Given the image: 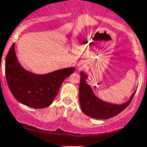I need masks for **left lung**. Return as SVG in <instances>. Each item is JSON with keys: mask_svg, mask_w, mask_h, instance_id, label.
<instances>
[{"mask_svg": "<svg viewBox=\"0 0 147 147\" xmlns=\"http://www.w3.org/2000/svg\"><path fill=\"white\" fill-rule=\"evenodd\" d=\"M80 76L79 99L81 109L85 115L92 118L109 119L115 116L127 107L136 93L135 91L129 99L123 104L107 103L96 96L91 86L86 82L87 75L84 72H81Z\"/></svg>", "mask_w": 147, "mask_h": 147, "instance_id": "left-lung-1", "label": "left lung"}]
</instances>
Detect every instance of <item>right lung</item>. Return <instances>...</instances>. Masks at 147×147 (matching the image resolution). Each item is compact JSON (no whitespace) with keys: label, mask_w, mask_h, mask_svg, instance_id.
Segmentation results:
<instances>
[{"label":"right lung","mask_w":147,"mask_h":147,"mask_svg":"<svg viewBox=\"0 0 147 147\" xmlns=\"http://www.w3.org/2000/svg\"><path fill=\"white\" fill-rule=\"evenodd\" d=\"M74 71L75 67H67L45 75L29 72L18 63L15 44L6 55L5 77L10 92L18 101L34 109L50 106L62 83Z\"/></svg>","instance_id":"1"}]
</instances>
